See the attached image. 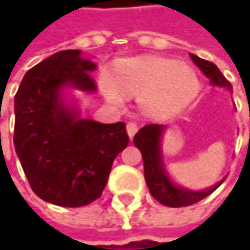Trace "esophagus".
Here are the masks:
<instances>
[{
  "label": "esophagus",
  "mask_w": 250,
  "mask_h": 250,
  "mask_svg": "<svg viewBox=\"0 0 250 250\" xmlns=\"http://www.w3.org/2000/svg\"><path fill=\"white\" fill-rule=\"evenodd\" d=\"M125 128H127V134H128V137L131 139L134 134H136V131H137V125L136 123H133V122H130V123H127V125H125Z\"/></svg>",
  "instance_id": "1"
}]
</instances>
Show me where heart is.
Segmentation results:
<instances>
[{"label": "heart", "instance_id": "1", "mask_svg": "<svg viewBox=\"0 0 250 250\" xmlns=\"http://www.w3.org/2000/svg\"><path fill=\"white\" fill-rule=\"evenodd\" d=\"M104 98L116 105L125 97H140L142 110L152 117H168L187 107L200 92L201 83L195 71L172 59L143 56L117 62L113 78H98Z\"/></svg>", "mask_w": 250, "mask_h": 250}]
</instances>
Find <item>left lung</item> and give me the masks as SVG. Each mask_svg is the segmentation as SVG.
I'll list each match as a JSON object with an SVG mask.
<instances>
[{
	"instance_id": "1",
	"label": "left lung",
	"mask_w": 250,
	"mask_h": 250,
	"mask_svg": "<svg viewBox=\"0 0 250 250\" xmlns=\"http://www.w3.org/2000/svg\"><path fill=\"white\" fill-rule=\"evenodd\" d=\"M192 62L200 68V71L210 79L211 85L223 86L227 91H231V83L226 79L220 69L208 62L204 61L192 53H189ZM165 131L164 125H147L142 127L133 137L134 146L142 152L143 158V168H145V179L147 184V188L155 200H158L161 204L168 207H185L191 206L194 203H198L200 200L210 195L213 191H216L226 179H220L217 184H214L210 188L194 191L185 187H181L169 176L167 167L164 164L162 156V134Z\"/></svg>"
}]
</instances>
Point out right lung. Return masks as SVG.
<instances>
[{
    "instance_id": "right-lung-1",
    "label": "right lung",
    "mask_w": 250,
    "mask_h": 250,
    "mask_svg": "<svg viewBox=\"0 0 250 250\" xmlns=\"http://www.w3.org/2000/svg\"><path fill=\"white\" fill-rule=\"evenodd\" d=\"M97 65L81 50H62L33 66L14 98V147L34 194L61 207H82L98 197L116 156L128 143L123 122L81 117L65 91L95 92Z\"/></svg>"
}]
</instances>
